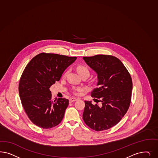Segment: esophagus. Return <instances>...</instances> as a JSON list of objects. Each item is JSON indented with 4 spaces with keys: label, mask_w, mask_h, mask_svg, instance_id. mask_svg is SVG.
I'll return each instance as SVG.
<instances>
[{
    "label": "esophagus",
    "mask_w": 158,
    "mask_h": 158,
    "mask_svg": "<svg viewBox=\"0 0 158 158\" xmlns=\"http://www.w3.org/2000/svg\"><path fill=\"white\" fill-rule=\"evenodd\" d=\"M77 100V99L76 98H71L70 99H69V101H70V102L71 103V102H74V101H76Z\"/></svg>",
    "instance_id": "obj_1"
}]
</instances>
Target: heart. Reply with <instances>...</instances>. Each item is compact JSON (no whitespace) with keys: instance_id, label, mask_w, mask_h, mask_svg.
<instances>
[{"instance_id":"b5f03b06","label":"heart","mask_w":158,"mask_h":158,"mask_svg":"<svg viewBox=\"0 0 158 158\" xmlns=\"http://www.w3.org/2000/svg\"><path fill=\"white\" fill-rule=\"evenodd\" d=\"M77 70L81 76L84 74H87L89 75V70L88 69V68L87 67L85 66H82V65L78 66L77 67ZM74 90L77 91H80L82 90V88L80 87H78L76 88H74Z\"/></svg>"}]
</instances>
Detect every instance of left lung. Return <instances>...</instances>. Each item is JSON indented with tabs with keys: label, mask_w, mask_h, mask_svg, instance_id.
I'll list each match as a JSON object with an SVG mask.
<instances>
[{
	"label": "left lung",
	"mask_w": 158,
	"mask_h": 158,
	"mask_svg": "<svg viewBox=\"0 0 158 158\" xmlns=\"http://www.w3.org/2000/svg\"><path fill=\"white\" fill-rule=\"evenodd\" d=\"M88 66L97 73V87L91 97L99 105L85 101L82 117L92 129L100 131L109 129L119 122L130 106L132 79L122 62L111 55H98L83 57Z\"/></svg>",
	"instance_id": "1"
}]
</instances>
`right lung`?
<instances>
[{"label": "right lung", "instance_id": "right-lung-1", "mask_svg": "<svg viewBox=\"0 0 158 158\" xmlns=\"http://www.w3.org/2000/svg\"><path fill=\"white\" fill-rule=\"evenodd\" d=\"M55 53H41L28 63L21 77L19 91L21 102L31 121L42 128L54 127L61 122L69 101L52 99L50 87L76 60Z\"/></svg>", "mask_w": 158, "mask_h": 158}]
</instances>
